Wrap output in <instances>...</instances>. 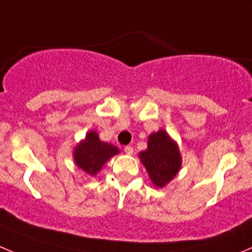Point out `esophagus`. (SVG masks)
<instances>
[{"mask_svg":"<svg viewBox=\"0 0 252 252\" xmlns=\"http://www.w3.org/2000/svg\"><path fill=\"white\" fill-rule=\"evenodd\" d=\"M124 153H126V155H131V154H133V146L130 145L124 146Z\"/></svg>","mask_w":252,"mask_h":252,"instance_id":"1","label":"esophagus"}]
</instances>
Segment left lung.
<instances>
[{
  "label": "left lung",
  "mask_w": 252,
  "mask_h": 252,
  "mask_svg": "<svg viewBox=\"0 0 252 252\" xmlns=\"http://www.w3.org/2000/svg\"><path fill=\"white\" fill-rule=\"evenodd\" d=\"M139 158L156 187L170 182L181 168L180 151L165 130H158L149 136L148 149L141 151Z\"/></svg>",
  "instance_id": "obj_1"
}]
</instances>
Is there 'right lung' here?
I'll return each mask as SVG.
<instances>
[{
	"mask_svg": "<svg viewBox=\"0 0 252 252\" xmlns=\"http://www.w3.org/2000/svg\"><path fill=\"white\" fill-rule=\"evenodd\" d=\"M118 153V148L108 143H103L98 139L97 133L90 131L86 139L76 146L74 158L80 168L86 171L89 175L94 176L109 158Z\"/></svg>",
	"mask_w": 252,
	"mask_h": 252,
	"instance_id": "right-lung-1",
	"label": "right lung"
}]
</instances>
